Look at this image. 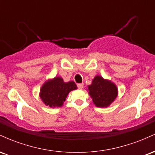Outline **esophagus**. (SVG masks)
Wrapping results in <instances>:
<instances>
[{
	"mask_svg": "<svg viewBox=\"0 0 155 155\" xmlns=\"http://www.w3.org/2000/svg\"><path fill=\"white\" fill-rule=\"evenodd\" d=\"M77 87H78V88H79V89H82L84 87V84H82V83L78 84Z\"/></svg>",
	"mask_w": 155,
	"mask_h": 155,
	"instance_id": "obj_1",
	"label": "esophagus"
}]
</instances>
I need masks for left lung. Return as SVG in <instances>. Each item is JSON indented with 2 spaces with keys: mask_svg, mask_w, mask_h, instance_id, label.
Here are the masks:
<instances>
[{
  "mask_svg": "<svg viewBox=\"0 0 155 155\" xmlns=\"http://www.w3.org/2000/svg\"><path fill=\"white\" fill-rule=\"evenodd\" d=\"M89 94L97 107H108L116 99L118 90L115 84L104 79L101 76H96L92 84L88 86Z\"/></svg>",
  "mask_w": 155,
  "mask_h": 155,
  "instance_id": "8db88e82",
  "label": "left lung"
}]
</instances>
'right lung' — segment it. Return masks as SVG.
<instances>
[{"label":"right lung","mask_w":155,"mask_h":155,"mask_svg":"<svg viewBox=\"0 0 155 155\" xmlns=\"http://www.w3.org/2000/svg\"><path fill=\"white\" fill-rule=\"evenodd\" d=\"M76 89L77 87L74 81L65 82L61 77H54L42 85L40 97L47 106L52 108L60 107L69 92Z\"/></svg>","instance_id":"add662e5"}]
</instances>
